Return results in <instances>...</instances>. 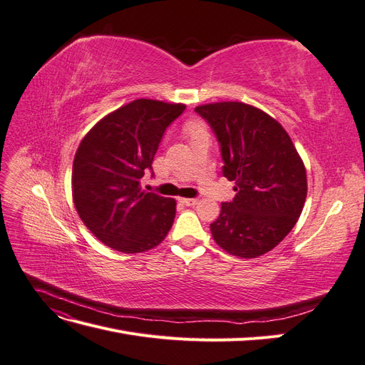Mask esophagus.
<instances>
[{
    "mask_svg": "<svg viewBox=\"0 0 365 365\" xmlns=\"http://www.w3.org/2000/svg\"><path fill=\"white\" fill-rule=\"evenodd\" d=\"M184 205H189V207H193V205H196L197 202H200V200H197V197H181L180 200Z\"/></svg>",
    "mask_w": 365,
    "mask_h": 365,
    "instance_id": "34e87169",
    "label": "esophagus"
}]
</instances>
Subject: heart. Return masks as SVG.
Wrapping results in <instances>:
<instances>
[{"mask_svg": "<svg viewBox=\"0 0 365 365\" xmlns=\"http://www.w3.org/2000/svg\"><path fill=\"white\" fill-rule=\"evenodd\" d=\"M184 130H185V134L190 137L193 134H197V132H202V130H207V129H205V125H204V121L201 118L192 117L189 120H185Z\"/></svg>", "mask_w": 365, "mask_h": 365, "instance_id": "1", "label": "heart"}]
</instances>
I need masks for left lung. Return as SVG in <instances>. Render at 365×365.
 Here are the masks:
<instances>
[{"label": "left lung", "instance_id": "left-lung-1", "mask_svg": "<svg viewBox=\"0 0 365 365\" xmlns=\"http://www.w3.org/2000/svg\"><path fill=\"white\" fill-rule=\"evenodd\" d=\"M212 126L222 153V173L235 181L231 202L210 230L231 256L254 259L288 236L302 215L307 195L306 168L291 137L277 120L242 102L195 108Z\"/></svg>", "mask_w": 365, "mask_h": 365}]
</instances>
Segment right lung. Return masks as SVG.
Returning a JSON list of instances; mask_svg holds the SVG:
<instances>
[{
  "label": "right lung",
  "mask_w": 365,
  "mask_h": 365,
  "mask_svg": "<svg viewBox=\"0 0 365 365\" xmlns=\"http://www.w3.org/2000/svg\"><path fill=\"white\" fill-rule=\"evenodd\" d=\"M182 103L137 98L105 115L76 150L73 202L106 247L125 254L155 248L172 228L176 201L141 189L165 128Z\"/></svg>",
  "instance_id": "1"
}]
</instances>
